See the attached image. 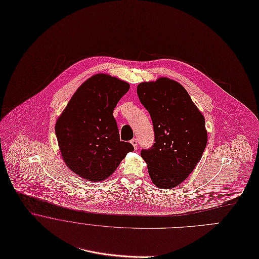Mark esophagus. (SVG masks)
I'll return each instance as SVG.
<instances>
[{
	"label": "esophagus",
	"mask_w": 259,
	"mask_h": 259,
	"mask_svg": "<svg viewBox=\"0 0 259 259\" xmlns=\"http://www.w3.org/2000/svg\"><path fill=\"white\" fill-rule=\"evenodd\" d=\"M131 144L133 145V147H134V149H137V146H138V143H137V140L134 138V139H132L131 141Z\"/></svg>",
	"instance_id": "esophagus-1"
}]
</instances>
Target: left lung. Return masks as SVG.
I'll return each mask as SVG.
<instances>
[{
	"mask_svg": "<svg viewBox=\"0 0 259 259\" xmlns=\"http://www.w3.org/2000/svg\"><path fill=\"white\" fill-rule=\"evenodd\" d=\"M141 104L153 123L155 143L142 149L150 178L158 188L183 182L200 161L206 147L205 119L178 82L159 78L137 86Z\"/></svg>",
	"mask_w": 259,
	"mask_h": 259,
	"instance_id": "obj_1",
	"label": "left lung"
}]
</instances>
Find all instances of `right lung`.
<instances>
[{"instance_id":"1","label":"right lung","mask_w":259,"mask_h":259,"mask_svg":"<svg viewBox=\"0 0 259 259\" xmlns=\"http://www.w3.org/2000/svg\"><path fill=\"white\" fill-rule=\"evenodd\" d=\"M130 85L96 74L75 92L58 118L55 132L66 165L89 181H103L134 147L120 140L114 108Z\"/></svg>"}]
</instances>
